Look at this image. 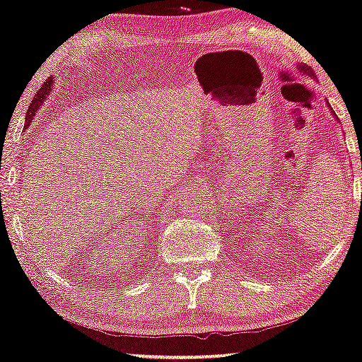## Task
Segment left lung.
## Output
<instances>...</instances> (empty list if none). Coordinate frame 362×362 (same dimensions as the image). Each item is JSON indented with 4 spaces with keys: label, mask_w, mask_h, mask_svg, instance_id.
<instances>
[{
    "label": "left lung",
    "mask_w": 362,
    "mask_h": 362,
    "mask_svg": "<svg viewBox=\"0 0 362 362\" xmlns=\"http://www.w3.org/2000/svg\"><path fill=\"white\" fill-rule=\"evenodd\" d=\"M297 70H298V72H300L302 75H307V77L314 78V74H312V72H310V70H309V69H307V66H305V65H297ZM329 109H331V105H329ZM331 110H332V109H331ZM332 115H334V117H336V112H334V110H332Z\"/></svg>",
    "instance_id": "obj_1"
}]
</instances>
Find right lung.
<instances>
[{
    "label": "right lung",
    "mask_w": 362,
    "mask_h": 362,
    "mask_svg": "<svg viewBox=\"0 0 362 362\" xmlns=\"http://www.w3.org/2000/svg\"><path fill=\"white\" fill-rule=\"evenodd\" d=\"M52 83H53V78L50 77V78L47 80V82L43 83V87L40 88L37 95H35L33 102H31V104H30L28 114H26V126H28V124L31 122V120H33V117H35V112H37V110L40 109V105L43 104V100L47 99V95H48V93H50V90H52Z\"/></svg>",
    "instance_id": "add662e5"
}]
</instances>
